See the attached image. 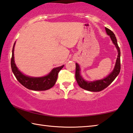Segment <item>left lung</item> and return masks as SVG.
<instances>
[{
    "mask_svg": "<svg viewBox=\"0 0 133 133\" xmlns=\"http://www.w3.org/2000/svg\"><path fill=\"white\" fill-rule=\"evenodd\" d=\"M107 34L110 36L111 40L113 44L115 45L118 52L117 58L115 66L112 70V71L110 73L107 77L103 78L100 80H97L94 81H87L84 79L81 75V69L77 63H76V79L79 86L85 90L90 91H100L106 88L107 87L111 84L116 78L120 71V48L118 46L117 39L115 35L111 30H110L107 28H105Z\"/></svg>",
    "mask_w": 133,
    "mask_h": 133,
    "instance_id": "1",
    "label": "left lung"
}]
</instances>
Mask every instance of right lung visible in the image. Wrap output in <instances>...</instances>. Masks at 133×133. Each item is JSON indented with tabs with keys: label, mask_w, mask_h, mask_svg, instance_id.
<instances>
[{
	"label": "right lung",
	"mask_w": 133,
	"mask_h": 133,
	"mask_svg": "<svg viewBox=\"0 0 133 133\" xmlns=\"http://www.w3.org/2000/svg\"><path fill=\"white\" fill-rule=\"evenodd\" d=\"M15 43L16 42L12 49L11 67L12 72L19 82L26 88L35 91L47 90L53 87L57 81L58 72L64 67V65L53 69L48 75L42 77H30L26 76L19 70L15 64L14 57Z\"/></svg>",
	"instance_id": "right-lung-1"
}]
</instances>
